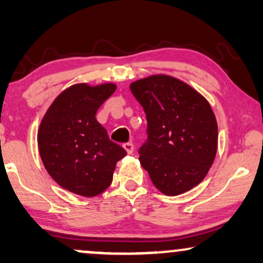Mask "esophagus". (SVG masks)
Wrapping results in <instances>:
<instances>
[{"label": "esophagus", "instance_id": "34e87169", "mask_svg": "<svg viewBox=\"0 0 263 263\" xmlns=\"http://www.w3.org/2000/svg\"><path fill=\"white\" fill-rule=\"evenodd\" d=\"M123 148L127 151L128 154H132L133 152H134V145H133L132 142H125L123 143Z\"/></svg>", "mask_w": 263, "mask_h": 263}]
</instances>
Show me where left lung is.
Masks as SVG:
<instances>
[{
  "label": "left lung",
  "mask_w": 263,
  "mask_h": 263,
  "mask_svg": "<svg viewBox=\"0 0 263 263\" xmlns=\"http://www.w3.org/2000/svg\"><path fill=\"white\" fill-rule=\"evenodd\" d=\"M147 118L140 163L165 195H179L206 177L218 148V124L210 103L170 75H152L130 85Z\"/></svg>",
  "instance_id": "1"
}]
</instances>
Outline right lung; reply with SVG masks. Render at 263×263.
<instances>
[{"label": "right lung", "mask_w": 263, "mask_h": 263, "mask_svg": "<svg viewBox=\"0 0 263 263\" xmlns=\"http://www.w3.org/2000/svg\"><path fill=\"white\" fill-rule=\"evenodd\" d=\"M116 91L115 84H77L64 89L38 129L42 161L57 184L85 197L109 188L125 149L111 141L96 114Z\"/></svg>", "instance_id": "add662e5"}]
</instances>
